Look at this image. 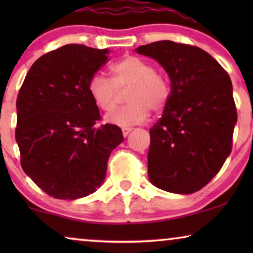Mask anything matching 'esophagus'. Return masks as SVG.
Masks as SVG:
<instances>
[{
    "label": "esophagus",
    "instance_id": "1",
    "mask_svg": "<svg viewBox=\"0 0 253 253\" xmlns=\"http://www.w3.org/2000/svg\"><path fill=\"white\" fill-rule=\"evenodd\" d=\"M131 130H132V127L130 126H122V133L124 137H126L127 134H129L131 132Z\"/></svg>",
    "mask_w": 253,
    "mask_h": 253
}]
</instances>
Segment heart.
Listing matches in <instances>:
<instances>
[{"mask_svg":"<svg viewBox=\"0 0 253 253\" xmlns=\"http://www.w3.org/2000/svg\"><path fill=\"white\" fill-rule=\"evenodd\" d=\"M112 81L101 74L93 75L88 82V93L93 102L103 112H112L126 93L127 103L106 117L107 122L130 126L145 121L150 109L161 112L170 99V83L165 75L155 71L153 64L138 56H126L109 65Z\"/></svg>","mask_w":253,"mask_h":253,"instance_id":"1","label":"heart"}]
</instances>
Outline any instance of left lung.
I'll return each mask as SVG.
<instances>
[{
    "mask_svg": "<svg viewBox=\"0 0 253 253\" xmlns=\"http://www.w3.org/2000/svg\"><path fill=\"white\" fill-rule=\"evenodd\" d=\"M136 51L157 60L170 78V99L150 129V181L172 193L198 191L231 152L237 112L230 77L196 46L162 40Z\"/></svg>",
    "mask_w": 253,
    "mask_h": 253,
    "instance_id": "1",
    "label": "left lung"
}]
</instances>
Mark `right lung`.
<instances>
[{"mask_svg":"<svg viewBox=\"0 0 253 253\" xmlns=\"http://www.w3.org/2000/svg\"><path fill=\"white\" fill-rule=\"evenodd\" d=\"M108 53L75 43L51 50L34 62L17 96L20 165L56 199L94 192L106 177L110 153L124 139L117 126H96L101 116L88 93L89 79Z\"/></svg>","mask_w":253,"mask_h":253,"instance_id":"right-lung-1","label":"right lung"}]
</instances>
